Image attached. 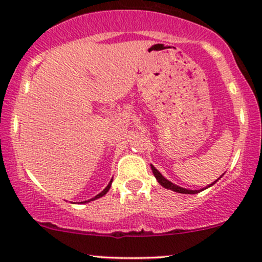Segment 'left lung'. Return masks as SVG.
Here are the masks:
<instances>
[{"label":"left lung","mask_w":262,"mask_h":262,"mask_svg":"<svg viewBox=\"0 0 262 262\" xmlns=\"http://www.w3.org/2000/svg\"><path fill=\"white\" fill-rule=\"evenodd\" d=\"M151 170H152V173H154V176L156 177V180H158L159 181V183H160V185L162 186V187H165V188H167V189H172V191H175V192H179V193H188V194H193V193H198V192L201 191H192V189H186V188H182V187H179V186H176V185H173L172 182H170L169 180H166L165 179L164 176L161 175L160 172H159L158 170L155 169L154 166H152L151 165ZM217 182V181H214L212 183V185H214V183ZM212 185H209L208 187H210V186ZM207 188V187H206ZM203 191V189H202Z\"/></svg>","instance_id":"left-lung-1"}]
</instances>
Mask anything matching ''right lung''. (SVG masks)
Wrapping results in <instances>:
<instances>
[{
	"label": "right lung",
	"mask_w": 262,
	"mask_h": 262,
	"mask_svg": "<svg viewBox=\"0 0 262 262\" xmlns=\"http://www.w3.org/2000/svg\"><path fill=\"white\" fill-rule=\"evenodd\" d=\"M111 183H112V181H111L110 183H108V186H107V187H106V188H104V189H103V191H102V192H101V193H98V194H97V196H96L95 198H92V200H90V201H93V200H96V198H100V197H102V196H104V194H106V193H107V192H108V191H110V188H111ZM90 201H85V202H90ZM85 202H83V203H85Z\"/></svg>",
	"instance_id": "obj_1"
}]
</instances>
